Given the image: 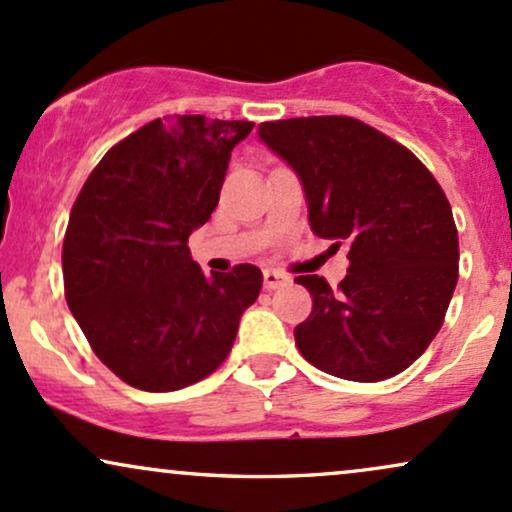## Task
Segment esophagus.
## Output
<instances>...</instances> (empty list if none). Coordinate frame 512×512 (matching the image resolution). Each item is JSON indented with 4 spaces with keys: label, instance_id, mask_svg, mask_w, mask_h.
<instances>
[{
    "label": "esophagus",
    "instance_id": "1",
    "mask_svg": "<svg viewBox=\"0 0 512 512\" xmlns=\"http://www.w3.org/2000/svg\"><path fill=\"white\" fill-rule=\"evenodd\" d=\"M289 281H291V276L279 272V269H264V289H269V291L281 289V286H286Z\"/></svg>",
    "mask_w": 512,
    "mask_h": 512
}]
</instances>
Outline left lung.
Returning <instances> with one entry per match:
<instances>
[{"mask_svg": "<svg viewBox=\"0 0 512 512\" xmlns=\"http://www.w3.org/2000/svg\"><path fill=\"white\" fill-rule=\"evenodd\" d=\"M301 180L315 236L346 248L332 289L296 276L313 313L293 330L308 363L356 383L402 373L433 342L457 284V228L438 180L407 146L344 115L262 122Z\"/></svg>", "mask_w": 512, "mask_h": 512, "instance_id": "1", "label": "left lung"}]
</instances>
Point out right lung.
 <instances>
[{
  "mask_svg": "<svg viewBox=\"0 0 512 512\" xmlns=\"http://www.w3.org/2000/svg\"><path fill=\"white\" fill-rule=\"evenodd\" d=\"M252 127L204 115L154 120L115 144L76 197L64 296L96 356L137 390L173 392L214 373L260 296L255 264L204 276L187 248Z\"/></svg>",
  "mask_w": 512,
  "mask_h": 512,
  "instance_id": "1",
  "label": "right lung"
}]
</instances>
